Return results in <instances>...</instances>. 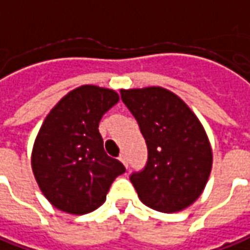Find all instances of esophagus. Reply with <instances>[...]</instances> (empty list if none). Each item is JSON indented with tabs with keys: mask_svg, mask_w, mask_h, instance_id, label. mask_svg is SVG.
Masks as SVG:
<instances>
[{
	"mask_svg": "<svg viewBox=\"0 0 250 250\" xmlns=\"http://www.w3.org/2000/svg\"><path fill=\"white\" fill-rule=\"evenodd\" d=\"M119 159H120V162H122V163L125 165V167H128V162H127V158H125V153H122V155L119 156Z\"/></svg>",
	"mask_w": 250,
	"mask_h": 250,
	"instance_id": "esophagus-1",
	"label": "esophagus"
}]
</instances>
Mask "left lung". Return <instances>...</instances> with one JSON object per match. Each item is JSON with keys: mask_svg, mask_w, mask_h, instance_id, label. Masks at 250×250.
I'll list each match as a JSON object with an SVG mask.
<instances>
[{"mask_svg": "<svg viewBox=\"0 0 250 250\" xmlns=\"http://www.w3.org/2000/svg\"><path fill=\"white\" fill-rule=\"evenodd\" d=\"M148 146L141 171L130 176L141 202L163 213L188 208L199 198L210 174V142L184 101L162 87L122 90Z\"/></svg>", "mask_w": 250, "mask_h": 250, "instance_id": "obj_1", "label": "left lung"}]
</instances>
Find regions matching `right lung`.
<instances>
[{
  "instance_id": "1",
  "label": "right lung",
  "mask_w": 250,
  "mask_h": 250,
  "mask_svg": "<svg viewBox=\"0 0 250 250\" xmlns=\"http://www.w3.org/2000/svg\"><path fill=\"white\" fill-rule=\"evenodd\" d=\"M119 101L117 92L97 85L70 91L48 113L31 153L40 189L59 210L85 214L106 199L115 178L125 171L106 155L99 122Z\"/></svg>"
}]
</instances>
